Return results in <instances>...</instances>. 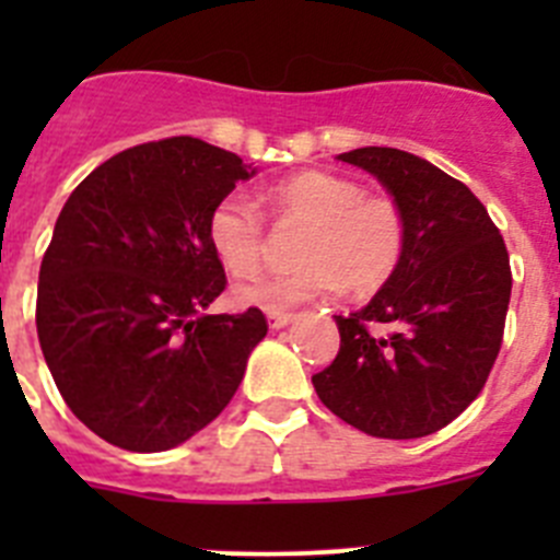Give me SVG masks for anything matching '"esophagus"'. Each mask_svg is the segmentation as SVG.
Returning <instances> with one entry per match:
<instances>
[{
	"instance_id": "esophagus-1",
	"label": "esophagus",
	"mask_w": 560,
	"mask_h": 560,
	"mask_svg": "<svg viewBox=\"0 0 560 560\" xmlns=\"http://www.w3.org/2000/svg\"><path fill=\"white\" fill-rule=\"evenodd\" d=\"M266 319H269L271 330H280V328H285V325L294 323V314H283V311L277 314V311H269V314H266Z\"/></svg>"
}]
</instances>
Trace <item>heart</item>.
I'll return each mask as SVG.
<instances>
[{
    "label": "heart",
    "mask_w": 560,
    "mask_h": 560,
    "mask_svg": "<svg viewBox=\"0 0 560 560\" xmlns=\"http://www.w3.org/2000/svg\"><path fill=\"white\" fill-rule=\"evenodd\" d=\"M271 215L305 226L296 246L300 269L289 275H255L232 289L241 308L285 311L336 289L373 294L387 283L407 249V219L389 196H368L345 176L305 171L266 190ZM212 255L232 277L260 266L266 230L260 210L244 192H226L207 219Z\"/></svg>",
    "instance_id": "obj_1"
}]
</instances>
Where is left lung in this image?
Here are the masks:
<instances>
[{"label": "left lung", "mask_w": 560, "mask_h": 560, "mask_svg": "<svg viewBox=\"0 0 560 560\" xmlns=\"http://www.w3.org/2000/svg\"><path fill=\"white\" fill-rule=\"evenodd\" d=\"M336 160L387 187L407 219V249L364 308L334 316L339 353L311 381L359 432L427 438L488 381L511 303V257L482 201L432 162L375 145Z\"/></svg>", "instance_id": "8db88e82"}]
</instances>
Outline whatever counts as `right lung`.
Returning <instances> with one entry per match:
<instances>
[{
  "instance_id": "obj_1",
  "label": "right lung",
  "mask_w": 560,
  "mask_h": 560,
  "mask_svg": "<svg viewBox=\"0 0 560 560\" xmlns=\"http://www.w3.org/2000/svg\"><path fill=\"white\" fill-rule=\"evenodd\" d=\"M192 137L117 153L72 190L38 271L36 328L67 407L126 452H167L219 418L266 316L207 314L226 277L212 207L255 176Z\"/></svg>"
}]
</instances>
